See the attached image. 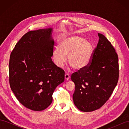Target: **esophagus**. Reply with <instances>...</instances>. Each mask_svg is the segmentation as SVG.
<instances>
[{
	"label": "esophagus",
	"mask_w": 129,
	"mask_h": 129,
	"mask_svg": "<svg viewBox=\"0 0 129 129\" xmlns=\"http://www.w3.org/2000/svg\"><path fill=\"white\" fill-rule=\"evenodd\" d=\"M64 77H65V80H68L69 79V78H70L69 74L68 73H66L65 74Z\"/></svg>",
	"instance_id": "obj_1"
}]
</instances>
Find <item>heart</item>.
I'll return each instance as SVG.
<instances>
[{"instance_id": "obj_1", "label": "heart", "mask_w": 129, "mask_h": 129, "mask_svg": "<svg viewBox=\"0 0 129 129\" xmlns=\"http://www.w3.org/2000/svg\"><path fill=\"white\" fill-rule=\"evenodd\" d=\"M59 47L53 52V59L58 67L61 68L67 61L76 71H82L88 67L92 56V45L84 39L78 36L62 37Z\"/></svg>"}]
</instances>
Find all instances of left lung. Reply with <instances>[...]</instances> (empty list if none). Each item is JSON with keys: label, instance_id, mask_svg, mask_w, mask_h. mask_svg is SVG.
Instances as JSON below:
<instances>
[{"label": "left lung", "instance_id": "8db88e82", "mask_svg": "<svg viewBox=\"0 0 129 129\" xmlns=\"http://www.w3.org/2000/svg\"><path fill=\"white\" fill-rule=\"evenodd\" d=\"M98 36L99 42L88 67L71 76L75 84L74 103L83 112L94 111L103 105L118 81L117 54L104 35L98 33Z\"/></svg>", "mask_w": 129, "mask_h": 129}]
</instances>
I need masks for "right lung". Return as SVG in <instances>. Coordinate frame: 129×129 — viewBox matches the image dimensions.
<instances>
[{
	"mask_svg": "<svg viewBox=\"0 0 129 129\" xmlns=\"http://www.w3.org/2000/svg\"><path fill=\"white\" fill-rule=\"evenodd\" d=\"M52 28L26 33L11 53L9 82L19 102L34 111L45 110L64 81V71L52 61Z\"/></svg>",
	"mask_w": 129,
	"mask_h": 129,
	"instance_id": "right-lung-1",
	"label": "right lung"
}]
</instances>
